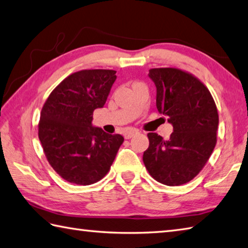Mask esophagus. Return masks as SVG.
<instances>
[{
  "mask_svg": "<svg viewBox=\"0 0 248 248\" xmlns=\"http://www.w3.org/2000/svg\"><path fill=\"white\" fill-rule=\"evenodd\" d=\"M138 133H139L138 130L131 129V130H128V131H125L124 134V139H131V138H133L134 136H137Z\"/></svg>",
  "mask_w": 248,
  "mask_h": 248,
  "instance_id": "esophagus-1",
  "label": "esophagus"
}]
</instances>
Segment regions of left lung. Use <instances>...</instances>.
Wrapping results in <instances>:
<instances>
[{"instance_id": "1", "label": "left lung", "mask_w": 248, "mask_h": 248, "mask_svg": "<svg viewBox=\"0 0 248 248\" xmlns=\"http://www.w3.org/2000/svg\"><path fill=\"white\" fill-rule=\"evenodd\" d=\"M156 107L168 117L169 140L148 133L143 154L148 172L166 186L187 183L204 168L217 143L218 110L209 90L194 76L178 68H153Z\"/></svg>"}]
</instances>
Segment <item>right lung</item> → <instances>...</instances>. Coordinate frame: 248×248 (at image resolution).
Segmentation results:
<instances>
[{
  "mask_svg": "<svg viewBox=\"0 0 248 248\" xmlns=\"http://www.w3.org/2000/svg\"><path fill=\"white\" fill-rule=\"evenodd\" d=\"M116 71L81 70L64 79L42 107L39 139L49 165L70 183L90 186L108 172L120 134L93 127V111L105 105Z\"/></svg>",
  "mask_w": 248,
  "mask_h": 248,
  "instance_id": "right-lung-1",
  "label": "right lung"
}]
</instances>
